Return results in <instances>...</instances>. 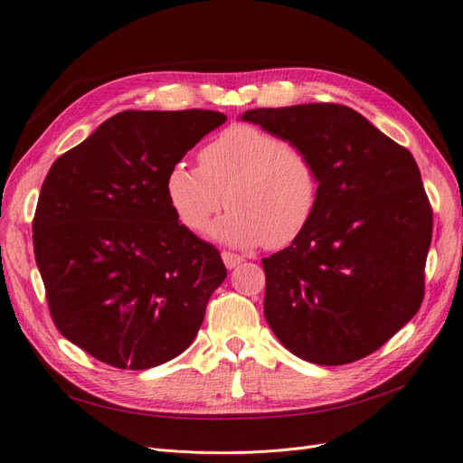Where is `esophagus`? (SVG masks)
Returning a JSON list of instances; mask_svg holds the SVG:
<instances>
[{
  "label": "esophagus",
  "mask_w": 463,
  "mask_h": 463,
  "mask_svg": "<svg viewBox=\"0 0 463 463\" xmlns=\"http://www.w3.org/2000/svg\"><path fill=\"white\" fill-rule=\"evenodd\" d=\"M222 260H223V264H226V269L232 270L237 264H241L245 259L241 255L232 253V250H222Z\"/></svg>",
  "instance_id": "obj_1"
}]
</instances>
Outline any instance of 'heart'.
<instances>
[{"instance_id":"obj_1","label":"heart","mask_w":463,"mask_h":463,"mask_svg":"<svg viewBox=\"0 0 463 463\" xmlns=\"http://www.w3.org/2000/svg\"><path fill=\"white\" fill-rule=\"evenodd\" d=\"M201 165L177 162L165 197L179 222L204 232L223 203L213 235L233 247H286L309 226L320 201L313 154L257 125L235 123L199 154Z\"/></svg>"}]
</instances>
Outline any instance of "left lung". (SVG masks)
Listing matches in <instances>:
<instances>
[{
  "label": "left lung",
  "instance_id": "obj_1",
  "mask_svg": "<svg viewBox=\"0 0 463 463\" xmlns=\"http://www.w3.org/2000/svg\"><path fill=\"white\" fill-rule=\"evenodd\" d=\"M241 119L307 148L320 170L311 223L262 259L272 332L317 365L371 355L425 296L432 208L411 152L342 104L259 108Z\"/></svg>",
  "mask_w": 463,
  "mask_h": 463
}]
</instances>
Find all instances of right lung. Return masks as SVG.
Returning a JSON list of instances; mask_svg holds the SVG:
<instances>
[{
	"label": "right lung",
	"instance_id": "right-lung-1",
	"mask_svg": "<svg viewBox=\"0 0 463 463\" xmlns=\"http://www.w3.org/2000/svg\"><path fill=\"white\" fill-rule=\"evenodd\" d=\"M228 118L213 109L109 118L55 160L33 220L55 328L106 365L143 371L184 354L226 279L165 197V177Z\"/></svg>",
	"mask_w": 463,
	"mask_h": 463
}]
</instances>
